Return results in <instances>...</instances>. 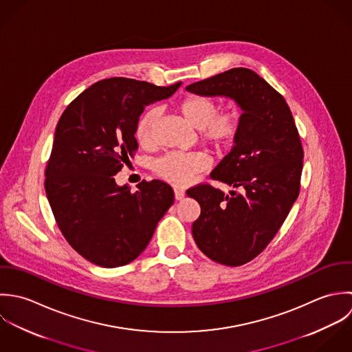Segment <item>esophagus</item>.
Instances as JSON below:
<instances>
[{
	"instance_id": "obj_1",
	"label": "esophagus",
	"mask_w": 352,
	"mask_h": 352,
	"mask_svg": "<svg viewBox=\"0 0 352 352\" xmlns=\"http://www.w3.org/2000/svg\"><path fill=\"white\" fill-rule=\"evenodd\" d=\"M174 195H175V200H182L185 197V190L179 189V188H175Z\"/></svg>"
}]
</instances>
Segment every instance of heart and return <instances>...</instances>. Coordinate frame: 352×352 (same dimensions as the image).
Instances as JSON below:
<instances>
[{
  "label": "heart",
  "mask_w": 352,
  "mask_h": 352,
  "mask_svg": "<svg viewBox=\"0 0 352 352\" xmlns=\"http://www.w3.org/2000/svg\"><path fill=\"white\" fill-rule=\"evenodd\" d=\"M177 110L192 128L200 131L203 140L217 148L231 144L241 126V114L238 110L231 109L217 113V104L207 96L189 95L178 103ZM157 117V109L151 107L138 120L135 136L140 145H149L152 142L153 126ZM208 166L210 160L203 152H171L157 159L153 167L160 178L181 186L190 182L196 174L207 170Z\"/></svg>",
  "instance_id": "obj_1"
}]
</instances>
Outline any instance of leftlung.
I'll return each instance as SVG.
<instances>
[{
    "label": "left lung",
    "mask_w": 352,
    "mask_h": 352,
    "mask_svg": "<svg viewBox=\"0 0 352 352\" xmlns=\"http://www.w3.org/2000/svg\"><path fill=\"white\" fill-rule=\"evenodd\" d=\"M186 91L230 98L242 110L235 145L211 173L232 189L226 195L197 185L186 192L201 207L192 226L199 249L219 264L239 267L267 248L298 199L300 139L284 98L256 72L234 68Z\"/></svg>",
    "instance_id": "1"
}]
</instances>
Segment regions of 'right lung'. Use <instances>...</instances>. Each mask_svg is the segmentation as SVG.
I'll use <instances>...</instances> for the list:
<instances>
[{"instance_id": "add662e5", "label": "right lung", "mask_w": 352, "mask_h": 352, "mask_svg": "<svg viewBox=\"0 0 352 352\" xmlns=\"http://www.w3.org/2000/svg\"><path fill=\"white\" fill-rule=\"evenodd\" d=\"M179 87L106 78L81 92L57 124L46 196L65 239L95 265L116 268L138 258L174 203L163 181H142L132 193L114 175L139 148L135 129L144 107Z\"/></svg>"}]
</instances>
